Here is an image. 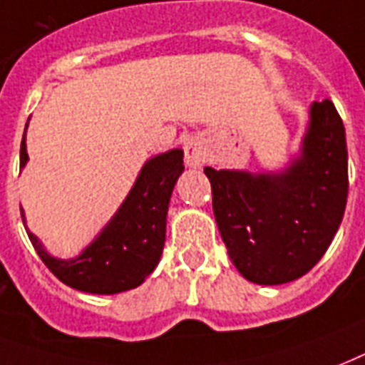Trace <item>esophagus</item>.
Returning <instances> with one entry per match:
<instances>
[{"mask_svg":"<svg viewBox=\"0 0 365 365\" xmlns=\"http://www.w3.org/2000/svg\"><path fill=\"white\" fill-rule=\"evenodd\" d=\"M183 153H185V164L189 168H201L207 157V147L201 138H191L185 141L183 145Z\"/></svg>","mask_w":365,"mask_h":365,"instance_id":"34e87169","label":"esophagus"}]
</instances>
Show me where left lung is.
<instances>
[{"instance_id": "obj_1", "label": "left lung", "mask_w": 365, "mask_h": 365, "mask_svg": "<svg viewBox=\"0 0 365 365\" xmlns=\"http://www.w3.org/2000/svg\"><path fill=\"white\" fill-rule=\"evenodd\" d=\"M214 218L245 279L282 285L325 255L349 195V153L335 105L314 101L300 153L277 172L205 168Z\"/></svg>"}]
</instances>
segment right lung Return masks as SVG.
<instances>
[{
  "mask_svg": "<svg viewBox=\"0 0 365 365\" xmlns=\"http://www.w3.org/2000/svg\"><path fill=\"white\" fill-rule=\"evenodd\" d=\"M28 128V122H26ZM28 163L26 130L21 141V168ZM183 172V151L170 149L149 158L115 216L74 258L51 257L41 241L22 224L53 275L72 289L93 294H116L135 289L157 268L166 239V214L172 191Z\"/></svg>",
  "mask_w": 365,
  "mask_h": 365,
  "instance_id": "1",
  "label": "right lung"
}]
</instances>
